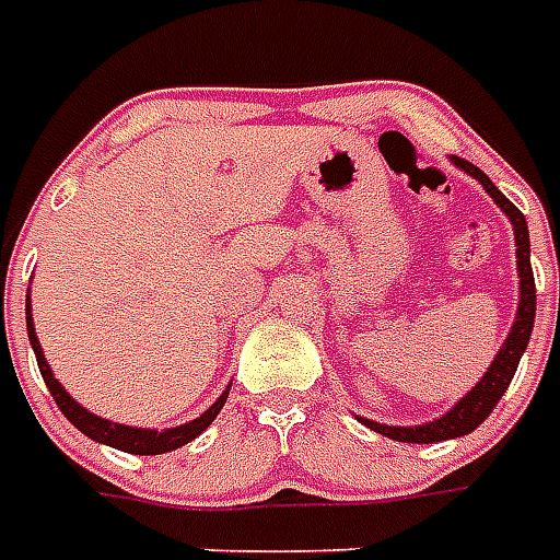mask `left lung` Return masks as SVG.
I'll use <instances>...</instances> for the list:
<instances>
[{
	"mask_svg": "<svg viewBox=\"0 0 560 560\" xmlns=\"http://www.w3.org/2000/svg\"><path fill=\"white\" fill-rule=\"evenodd\" d=\"M456 164L465 173H470L477 183H482V188L494 197V203L504 209L510 221H513V231H516V257H518V312L516 324L506 336L504 348L498 351L494 363L489 365V372L482 375V381L477 387L470 389L465 399L458 401L456 408L450 413H444L441 420L425 422V425H413V429H405V425H381V422L360 420L375 429L377 434H387L393 441H405V444H434V441H446V438H462V434L474 432L489 413L494 411V405L501 401V396L510 387V381L516 375L518 360L528 348L530 329H534V312H537V288H534V269H530V243H528V224H525V215L518 212L510 200H506L494 183L480 171L474 167L470 161L456 159Z\"/></svg>",
	"mask_w": 560,
	"mask_h": 560,
	"instance_id": "left-lung-1",
	"label": "left lung"
}]
</instances>
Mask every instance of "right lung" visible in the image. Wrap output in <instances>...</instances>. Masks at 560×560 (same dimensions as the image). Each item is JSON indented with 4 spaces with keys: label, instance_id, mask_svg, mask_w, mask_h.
Returning a JSON list of instances; mask_svg holds the SVG:
<instances>
[{
    "label": "right lung",
    "instance_id": "right-lung-1",
    "mask_svg": "<svg viewBox=\"0 0 560 560\" xmlns=\"http://www.w3.org/2000/svg\"><path fill=\"white\" fill-rule=\"evenodd\" d=\"M26 329H30V341H32V351H35V360H38V372H42L44 384L50 389V396L59 405V411L66 413L68 420L78 425L80 432L92 438V441H98V444L116 446V450H126V453H135V456H159V453H171V450H179L188 441H195L197 434L207 429L209 422L219 417V411L224 408V399H228V393H221V399L203 411L197 420L185 422V425H176V429H164V432H155V429H131V425H119V422L102 420V417H95L86 408H80L78 401L68 396L62 384L56 381L54 372H50V365L44 360L42 345H38V336H35V324H32V308L26 303Z\"/></svg>",
    "mask_w": 560,
    "mask_h": 560
}]
</instances>
